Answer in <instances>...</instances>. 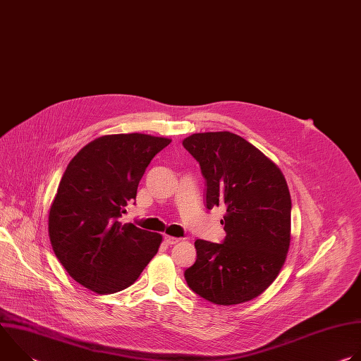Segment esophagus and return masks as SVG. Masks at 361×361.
Returning a JSON list of instances; mask_svg holds the SVG:
<instances>
[{"label":"esophagus","instance_id":"1","mask_svg":"<svg viewBox=\"0 0 361 361\" xmlns=\"http://www.w3.org/2000/svg\"><path fill=\"white\" fill-rule=\"evenodd\" d=\"M164 241H166L169 245H173V244H177V243L180 241V238L173 237V235H164Z\"/></svg>","mask_w":361,"mask_h":361}]
</instances>
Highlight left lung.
I'll return each mask as SVG.
<instances>
[{
	"instance_id": "1",
	"label": "left lung",
	"mask_w": 361,
	"mask_h": 361,
	"mask_svg": "<svg viewBox=\"0 0 361 361\" xmlns=\"http://www.w3.org/2000/svg\"><path fill=\"white\" fill-rule=\"evenodd\" d=\"M183 145L207 180V209L227 210L224 243H194L187 284L219 305L259 297L280 274L291 241V197L281 170L230 131L191 134Z\"/></svg>"
}]
</instances>
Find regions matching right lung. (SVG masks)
Segmentation results:
<instances>
[{"mask_svg":"<svg viewBox=\"0 0 361 361\" xmlns=\"http://www.w3.org/2000/svg\"><path fill=\"white\" fill-rule=\"evenodd\" d=\"M171 142L149 134L102 135L67 166L48 213V234L66 271L97 294L130 287L157 254L163 235L123 224L141 177Z\"/></svg>","mask_w":361,"mask_h":361,"instance_id":"obj_1","label":"right lung"}]
</instances>
